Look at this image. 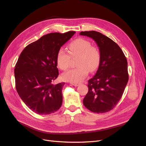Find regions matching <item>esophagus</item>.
Listing matches in <instances>:
<instances>
[{
  "label": "esophagus",
  "instance_id": "obj_1",
  "mask_svg": "<svg viewBox=\"0 0 146 146\" xmlns=\"http://www.w3.org/2000/svg\"><path fill=\"white\" fill-rule=\"evenodd\" d=\"M72 84L74 86H78L80 85V83H72Z\"/></svg>",
  "mask_w": 146,
  "mask_h": 146
}]
</instances>
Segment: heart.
I'll return each instance as SVG.
<instances>
[{
    "instance_id": "1",
    "label": "heart",
    "mask_w": 146,
    "mask_h": 146,
    "mask_svg": "<svg viewBox=\"0 0 146 146\" xmlns=\"http://www.w3.org/2000/svg\"><path fill=\"white\" fill-rule=\"evenodd\" d=\"M68 52L71 57H78V67L71 69L64 73L61 78L64 81L72 83H78L85 79L89 71L93 72L96 70L101 62V52L95 46H92L90 41L78 38L68 45ZM70 56L63 49L58 51L57 63L62 70H66L69 67Z\"/></svg>"
}]
</instances>
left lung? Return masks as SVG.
I'll use <instances>...</instances> for the list:
<instances>
[{"label": "left lung", "instance_id": "left-lung-1", "mask_svg": "<svg viewBox=\"0 0 146 146\" xmlns=\"http://www.w3.org/2000/svg\"><path fill=\"white\" fill-rule=\"evenodd\" d=\"M96 42L101 62L94 77L88 81V92L83 105L95 113H105L117 105L128 81L127 60L118 45L102 34L91 31L80 32Z\"/></svg>", "mask_w": 146, "mask_h": 146}]
</instances>
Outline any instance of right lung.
I'll list each match as a JSON object with an SVG mask.
<instances>
[{
	"instance_id": "1",
	"label": "right lung",
	"mask_w": 146,
	"mask_h": 146,
	"mask_svg": "<svg viewBox=\"0 0 146 146\" xmlns=\"http://www.w3.org/2000/svg\"><path fill=\"white\" fill-rule=\"evenodd\" d=\"M75 33L45 35L27 45L18 58L14 70L17 91L23 102L37 114L54 113L62 105L65 83H53L59 74L57 55Z\"/></svg>"
}]
</instances>
